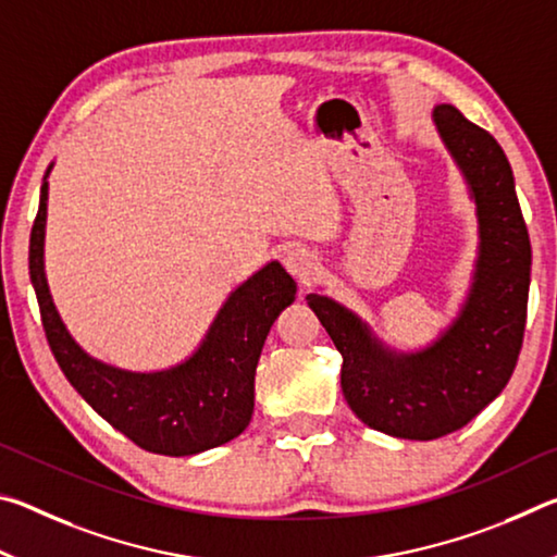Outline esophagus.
<instances>
[{
	"mask_svg": "<svg viewBox=\"0 0 557 557\" xmlns=\"http://www.w3.org/2000/svg\"><path fill=\"white\" fill-rule=\"evenodd\" d=\"M285 268L292 277L301 282V285H307V282L317 275L319 260L314 256V250L305 248V245H297V248L285 252Z\"/></svg>",
	"mask_w": 557,
	"mask_h": 557,
	"instance_id": "1",
	"label": "esophagus"
}]
</instances>
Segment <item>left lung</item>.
<instances>
[{"label":"left lung","instance_id":"left-lung-1","mask_svg":"<svg viewBox=\"0 0 557 557\" xmlns=\"http://www.w3.org/2000/svg\"><path fill=\"white\" fill-rule=\"evenodd\" d=\"M435 125L474 194L482 235L457 322L425 351L391 354L348 309L307 295L344 358L348 408L369 428L403 440L449 435L506 388L521 354L531 285V240L504 149L451 106L435 108Z\"/></svg>","mask_w":557,"mask_h":557}]
</instances>
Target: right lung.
<instances>
[{
  "instance_id": "1",
  "label": "right lung",
  "mask_w": 557,
  "mask_h": 557,
  "mask_svg": "<svg viewBox=\"0 0 557 557\" xmlns=\"http://www.w3.org/2000/svg\"><path fill=\"white\" fill-rule=\"evenodd\" d=\"M46 176L29 240V275L39 299L46 342L65 379L100 418L154 455H199L238 437L252 418L262 344L277 314L295 301V280L280 262H270L256 272L225 301L199 351L174 369L157 373L112 369L73 342L51 301L44 275L49 201Z\"/></svg>"
}]
</instances>
